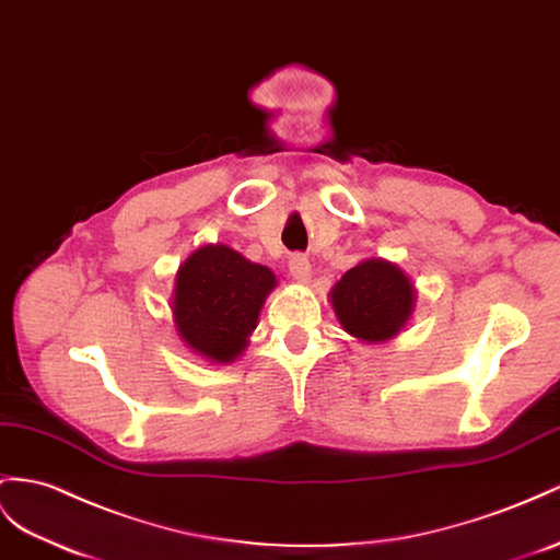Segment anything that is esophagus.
Instances as JSON below:
<instances>
[{"mask_svg":"<svg viewBox=\"0 0 560 560\" xmlns=\"http://www.w3.org/2000/svg\"><path fill=\"white\" fill-rule=\"evenodd\" d=\"M289 269H291V277H293L295 281H303V283H305V281L310 279V260H307V257H305L303 253L291 255Z\"/></svg>","mask_w":560,"mask_h":560,"instance_id":"34e87169","label":"esophagus"}]
</instances>
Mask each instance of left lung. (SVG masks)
<instances>
[{
	"instance_id": "1",
	"label": "left lung",
	"mask_w": 560,
	"mask_h": 560,
	"mask_svg": "<svg viewBox=\"0 0 560 560\" xmlns=\"http://www.w3.org/2000/svg\"><path fill=\"white\" fill-rule=\"evenodd\" d=\"M331 303L350 336L369 342L388 340L411 314L413 285L393 262L364 260L342 275Z\"/></svg>"
}]
</instances>
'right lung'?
<instances>
[{
  "label": "right lung",
  "instance_id": "1",
  "mask_svg": "<svg viewBox=\"0 0 560 560\" xmlns=\"http://www.w3.org/2000/svg\"><path fill=\"white\" fill-rule=\"evenodd\" d=\"M271 269L226 246H206L177 275L175 324L189 348L212 362H232L246 348L267 293Z\"/></svg>",
  "mask_w": 560,
  "mask_h": 560
}]
</instances>
